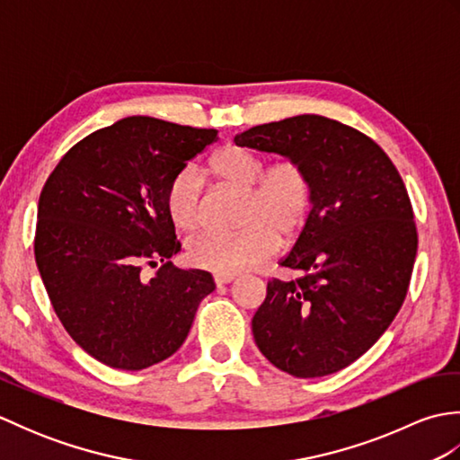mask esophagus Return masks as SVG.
I'll use <instances>...</instances> for the list:
<instances>
[{
    "mask_svg": "<svg viewBox=\"0 0 460 460\" xmlns=\"http://www.w3.org/2000/svg\"><path fill=\"white\" fill-rule=\"evenodd\" d=\"M215 285L221 287V285H229V282L235 280V275H215Z\"/></svg>",
    "mask_w": 460,
    "mask_h": 460,
    "instance_id": "34e87169",
    "label": "esophagus"
}]
</instances>
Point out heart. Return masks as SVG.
Masks as SVG:
<instances>
[{
	"mask_svg": "<svg viewBox=\"0 0 460 460\" xmlns=\"http://www.w3.org/2000/svg\"><path fill=\"white\" fill-rule=\"evenodd\" d=\"M261 154L245 146H227L213 155L211 172L245 191L239 225L231 235L203 233L188 243L191 265L237 275L270 259L282 241H292L305 229L314 203V185L308 170L295 158H282L265 168ZM165 213L178 231L190 233L201 217V178L193 168L181 170L165 191Z\"/></svg>",
	"mask_w": 460,
	"mask_h": 460,
	"instance_id": "obj_1",
	"label": "heart"
}]
</instances>
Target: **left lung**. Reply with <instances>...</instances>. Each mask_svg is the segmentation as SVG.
<instances>
[{"label":"left lung","mask_w":460,"mask_h":460,"mask_svg":"<svg viewBox=\"0 0 460 460\" xmlns=\"http://www.w3.org/2000/svg\"><path fill=\"white\" fill-rule=\"evenodd\" d=\"M237 146L298 160L314 203L252 316V336L272 366L295 377L336 374L376 344L402 308L417 255L405 183L366 134L318 114L269 122Z\"/></svg>","instance_id":"left-lung-1"}]
</instances>
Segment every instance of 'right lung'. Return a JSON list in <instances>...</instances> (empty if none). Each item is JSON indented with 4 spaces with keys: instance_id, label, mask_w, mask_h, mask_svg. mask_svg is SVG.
I'll use <instances>...</instances> for the list:
<instances>
[{
    "instance_id": "1",
    "label": "right lung",
    "mask_w": 460,
    "mask_h": 460,
    "mask_svg": "<svg viewBox=\"0 0 460 460\" xmlns=\"http://www.w3.org/2000/svg\"><path fill=\"white\" fill-rule=\"evenodd\" d=\"M217 142V130L128 116L68 150L39 198L35 261L76 344L102 364L138 371L188 338L208 270L173 267L180 251L165 213L170 181ZM163 267L146 281L144 264Z\"/></svg>"
}]
</instances>
